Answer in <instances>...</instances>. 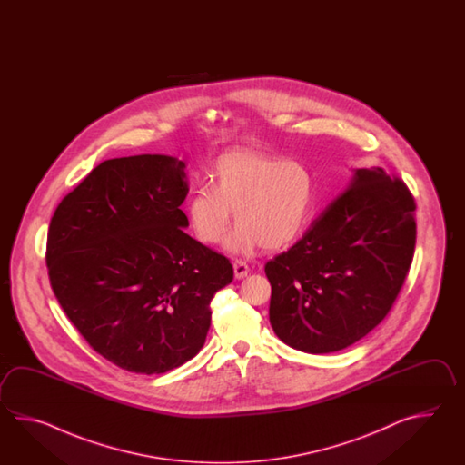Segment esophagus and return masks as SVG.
Wrapping results in <instances>:
<instances>
[{
  "instance_id": "obj_1",
  "label": "esophagus",
  "mask_w": 465,
  "mask_h": 465,
  "mask_svg": "<svg viewBox=\"0 0 465 465\" xmlns=\"http://www.w3.org/2000/svg\"><path fill=\"white\" fill-rule=\"evenodd\" d=\"M234 276L236 279H244V277L249 274V266H247L246 262H242V261H234Z\"/></svg>"
}]
</instances>
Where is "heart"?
I'll return each instance as SVG.
<instances>
[{"label":"heart","instance_id":"heart-1","mask_svg":"<svg viewBox=\"0 0 465 465\" xmlns=\"http://www.w3.org/2000/svg\"><path fill=\"white\" fill-rule=\"evenodd\" d=\"M316 201V179L297 161H282L252 149L219 156L211 184H198L186 203L194 234L216 244L226 234L232 211L237 228L228 237L232 252L279 249L302 234Z\"/></svg>","mask_w":465,"mask_h":465}]
</instances>
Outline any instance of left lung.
Masks as SVG:
<instances>
[{
    "instance_id": "8db88e82",
    "label": "left lung",
    "mask_w": 465,
    "mask_h": 465,
    "mask_svg": "<svg viewBox=\"0 0 465 465\" xmlns=\"http://www.w3.org/2000/svg\"><path fill=\"white\" fill-rule=\"evenodd\" d=\"M414 211L401 179L356 169L302 239L264 267L276 336L297 351L329 354L381 324L412 264Z\"/></svg>"
}]
</instances>
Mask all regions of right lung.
Returning a JSON list of instances; mask_svg holds the SVG:
<instances>
[{"instance_id":"add662e5","label":"right lung","mask_w":465,"mask_h":465,"mask_svg":"<svg viewBox=\"0 0 465 465\" xmlns=\"http://www.w3.org/2000/svg\"><path fill=\"white\" fill-rule=\"evenodd\" d=\"M186 164L164 154L108 159L61 201L46 264L53 292L98 354L163 374L198 354L229 259L188 236Z\"/></svg>"}]
</instances>
